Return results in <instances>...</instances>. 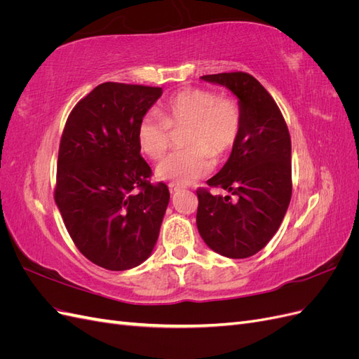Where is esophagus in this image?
Masks as SVG:
<instances>
[{"instance_id": "1", "label": "esophagus", "mask_w": 359, "mask_h": 359, "mask_svg": "<svg viewBox=\"0 0 359 359\" xmlns=\"http://www.w3.org/2000/svg\"><path fill=\"white\" fill-rule=\"evenodd\" d=\"M169 190H170V193H172V194H177V193H180V191H181V187L175 186V184H169Z\"/></svg>"}]
</instances>
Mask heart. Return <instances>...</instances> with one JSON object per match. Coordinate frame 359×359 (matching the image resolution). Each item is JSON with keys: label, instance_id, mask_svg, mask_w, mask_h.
Instances as JSON below:
<instances>
[{"label": "heart", "instance_id": "heart-1", "mask_svg": "<svg viewBox=\"0 0 359 359\" xmlns=\"http://www.w3.org/2000/svg\"><path fill=\"white\" fill-rule=\"evenodd\" d=\"M184 126H189V148L170 154L156 169L158 180L180 186L203 178L214 166L212 154L222 157L232 149L241 130L240 107L210 90H184L163 104L160 115L151 112L140 119L137 144L148 157L157 160L170 147V127Z\"/></svg>", "mask_w": 359, "mask_h": 359}]
</instances>
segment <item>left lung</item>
Masks as SVG:
<instances>
[{"instance_id":"obj_1","label":"left lung","mask_w":359,"mask_h":359,"mask_svg":"<svg viewBox=\"0 0 359 359\" xmlns=\"http://www.w3.org/2000/svg\"><path fill=\"white\" fill-rule=\"evenodd\" d=\"M201 79L222 85L236 97L241 130L224 166L206 181L236 201L198 190V231L212 252L245 259L269 243L287 211L292 196L289 130L273 97L252 74L233 72Z\"/></svg>"}]
</instances>
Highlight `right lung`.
I'll return each instance as SVG.
<instances>
[{
  "instance_id": "right-lung-1",
  "label": "right lung",
  "mask_w": 359,
  "mask_h": 359,
  "mask_svg": "<svg viewBox=\"0 0 359 359\" xmlns=\"http://www.w3.org/2000/svg\"><path fill=\"white\" fill-rule=\"evenodd\" d=\"M161 94L104 82L74 106L64 127L55 203L79 252L109 271L145 262L169 205L166 184L147 181L151 168L137 144L140 119Z\"/></svg>"
}]
</instances>
